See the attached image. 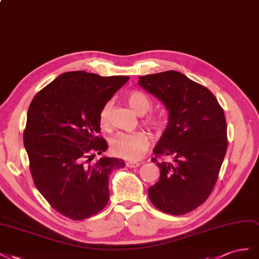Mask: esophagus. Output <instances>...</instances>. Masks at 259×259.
<instances>
[{"label": "esophagus", "mask_w": 259, "mask_h": 259, "mask_svg": "<svg viewBox=\"0 0 259 259\" xmlns=\"http://www.w3.org/2000/svg\"><path fill=\"white\" fill-rule=\"evenodd\" d=\"M139 166H140L139 162H134V161H128L127 162V167L128 168H137Z\"/></svg>", "instance_id": "1"}]
</instances>
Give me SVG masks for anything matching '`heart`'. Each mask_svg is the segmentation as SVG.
I'll return each instance as SVG.
<instances>
[{
    "label": "heart",
    "instance_id": "obj_1",
    "mask_svg": "<svg viewBox=\"0 0 259 259\" xmlns=\"http://www.w3.org/2000/svg\"><path fill=\"white\" fill-rule=\"evenodd\" d=\"M127 101L132 109L139 115H144L152 108V101L141 91H131L127 95ZM112 101L103 106L100 113V123L102 127L107 128L110 122L112 113ZM143 122L153 131L160 132L165 128L164 117L158 114H150L143 118ZM150 138L145 131H137L132 134L120 132L110 139L109 149L115 156L128 160H138L149 150Z\"/></svg>",
    "mask_w": 259,
    "mask_h": 259
}]
</instances>
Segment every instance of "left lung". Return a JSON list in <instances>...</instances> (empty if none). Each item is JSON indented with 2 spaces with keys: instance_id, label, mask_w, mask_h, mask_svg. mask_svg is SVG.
<instances>
[{
  "instance_id": "obj_1",
  "label": "left lung",
  "mask_w": 259,
  "mask_h": 259,
  "mask_svg": "<svg viewBox=\"0 0 259 259\" xmlns=\"http://www.w3.org/2000/svg\"><path fill=\"white\" fill-rule=\"evenodd\" d=\"M139 84L164 103L169 122L153 153L160 177L149 188L157 209L179 216L201 206L217 182L228 147L223 107L207 88L175 70L141 76ZM171 156V163L158 161Z\"/></svg>"
}]
</instances>
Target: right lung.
Instances as JSON below:
<instances>
[{"mask_svg": "<svg viewBox=\"0 0 259 259\" xmlns=\"http://www.w3.org/2000/svg\"><path fill=\"white\" fill-rule=\"evenodd\" d=\"M127 76L83 70L62 73L35 94L28 109L24 145L35 188L52 208L72 220L97 215L109 199L108 180L120 158L102 157L100 113Z\"/></svg>", "mask_w": 259, "mask_h": 259, "instance_id": "obj_1", "label": "right lung"}]
</instances>
